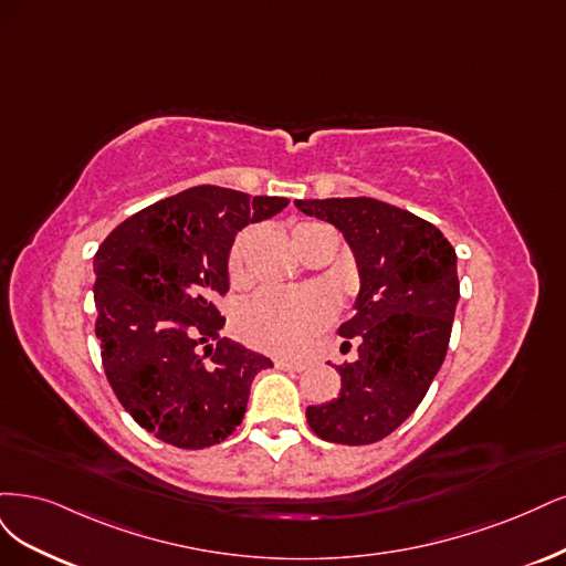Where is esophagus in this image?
I'll list each match as a JSON object with an SVG mask.
<instances>
[{
  "label": "esophagus",
  "mask_w": 566,
  "mask_h": 566,
  "mask_svg": "<svg viewBox=\"0 0 566 566\" xmlns=\"http://www.w3.org/2000/svg\"><path fill=\"white\" fill-rule=\"evenodd\" d=\"M275 367L284 369V371H303L307 367V361H301V359H277Z\"/></svg>",
  "instance_id": "34e87169"
}]
</instances>
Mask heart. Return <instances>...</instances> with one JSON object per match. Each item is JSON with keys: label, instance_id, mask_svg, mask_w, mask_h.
<instances>
[{"label": "heart", "instance_id": "b5f03b06", "mask_svg": "<svg viewBox=\"0 0 566 566\" xmlns=\"http://www.w3.org/2000/svg\"><path fill=\"white\" fill-rule=\"evenodd\" d=\"M315 226L319 223H296L291 228L294 242ZM251 240L253 230H242L228 253V272L230 280L237 284L247 280V253ZM332 310V296L317 286L265 289L240 307V313H237V332L253 348L291 355L303 350L310 338L329 322Z\"/></svg>", "mask_w": 566, "mask_h": 566}]
</instances>
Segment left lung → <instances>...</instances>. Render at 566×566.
<instances>
[{"label": "left lung", "mask_w": 566, "mask_h": 566, "mask_svg": "<svg viewBox=\"0 0 566 566\" xmlns=\"http://www.w3.org/2000/svg\"><path fill=\"white\" fill-rule=\"evenodd\" d=\"M296 207L343 232L359 272L355 317L338 329L345 348L359 343L357 359L336 369V399L305 409L307 423L326 442L374 444L416 411L442 367L461 296L455 251L432 223L371 197Z\"/></svg>", "instance_id": "left-lung-1"}]
</instances>
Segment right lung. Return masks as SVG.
I'll use <instances>...</instances> for the list:
<instances>
[{
  "instance_id": "add662e5",
  "label": "right lung",
  "mask_w": 566,
  "mask_h": 566,
  "mask_svg": "<svg viewBox=\"0 0 566 566\" xmlns=\"http://www.w3.org/2000/svg\"><path fill=\"white\" fill-rule=\"evenodd\" d=\"M286 205V197L197 186L126 218L98 247L103 369L122 407L157 440L205 449L242 423L251 382L272 361L221 338L226 317L213 298L230 289L234 234Z\"/></svg>"
}]
</instances>
